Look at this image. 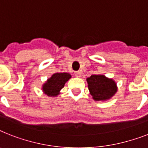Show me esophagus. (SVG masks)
Here are the masks:
<instances>
[{"mask_svg":"<svg viewBox=\"0 0 148 148\" xmlns=\"http://www.w3.org/2000/svg\"><path fill=\"white\" fill-rule=\"evenodd\" d=\"M74 74H75V76L77 77H81V72L80 71H75Z\"/></svg>","mask_w":148,"mask_h":148,"instance_id":"34e87169","label":"esophagus"}]
</instances>
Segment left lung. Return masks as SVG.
<instances>
[{
	"mask_svg": "<svg viewBox=\"0 0 148 148\" xmlns=\"http://www.w3.org/2000/svg\"><path fill=\"white\" fill-rule=\"evenodd\" d=\"M89 90L93 98L97 100H106L111 98L116 93V83L112 79H108L104 75L93 74L86 79Z\"/></svg>",
	"mask_w": 148,
	"mask_h": 148,
	"instance_id": "obj_1",
	"label": "left lung"
}]
</instances>
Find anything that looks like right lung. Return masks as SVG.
<instances>
[{"instance_id": "1", "label": "right lung", "mask_w": 148, "mask_h": 148, "mask_svg": "<svg viewBox=\"0 0 148 148\" xmlns=\"http://www.w3.org/2000/svg\"><path fill=\"white\" fill-rule=\"evenodd\" d=\"M71 77L68 73H56L54 74L47 82L43 85V91L45 94L51 97H55L64 86L67 81Z\"/></svg>"}]
</instances>
